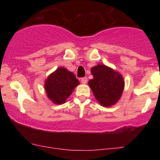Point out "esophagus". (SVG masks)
I'll return each instance as SVG.
<instances>
[{
  "label": "esophagus",
  "instance_id": "obj_1",
  "mask_svg": "<svg viewBox=\"0 0 160 160\" xmlns=\"http://www.w3.org/2000/svg\"><path fill=\"white\" fill-rule=\"evenodd\" d=\"M87 78H81V82H82V84H86V82H87Z\"/></svg>",
  "mask_w": 160,
  "mask_h": 160
}]
</instances>
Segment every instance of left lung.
<instances>
[{
  "label": "left lung",
  "instance_id": "1",
  "mask_svg": "<svg viewBox=\"0 0 160 160\" xmlns=\"http://www.w3.org/2000/svg\"><path fill=\"white\" fill-rule=\"evenodd\" d=\"M93 78L88 82L95 98L104 107L114 105L122 96L125 81L114 69L102 64L91 68Z\"/></svg>",
  "mask_w": 160,
  "mask_h": 160
}]
</instances>
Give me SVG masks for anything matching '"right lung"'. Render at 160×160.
Instances as JSON below:
<instances>
[{"instance_id":"add662e5","label":"right lung","mask_w":160,"mask_h":160,"mask_svg":"<svg viewBox=\"0 0 160 160\" xmlns=\"http://www.w3.org/2000/svg\"><path fill=\"white\" fill-rule=\"evenodd\" d=\"M80 82L74 73L59 67L46 79L44 89L48 98L56 104H64Z\"/></svg>"}]
</instances>
